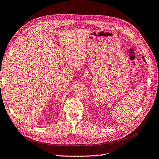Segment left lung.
Returning <instances> with one entry per match:
<instances>
[{
	"label": "left lung",
	"mask_w": 159,
	"mask_h": 159,
	"mask_svg": "<svg viewBox=\"0 0 159 159\" xmlns=\"http://www.w3.org/2000/svg\"><path fill=\"white\" fill-rule=\"evenodd\" d=\"M142 58H143V60H144V61H146V60H145V59H144V58H143V57H142Z\"/></svg>",
	"instance_id": "obj_1"
}]
</instances>
